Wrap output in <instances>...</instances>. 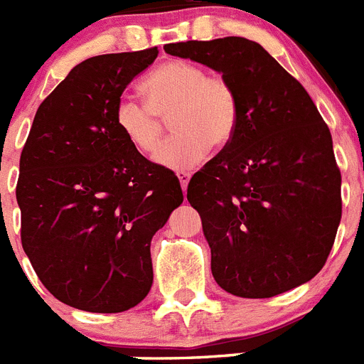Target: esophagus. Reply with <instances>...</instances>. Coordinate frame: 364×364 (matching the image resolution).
I'll use <instances>...</instances> for the list:
<instances>
[{
    "mask_svg": "<svg viewBox=\"0 0 364 364\" xmlns=\"http://www.w3.org/2000/svg\"><path fill=\"white\" fill-rule=\"evenodd\" d=\"M176 178H178L180 186H182V189L186 191V188H188V184H189V173L178 171V173H176Z\"/></svg>",
    "mask_w": 364,
    "mask_h": 364,
    "instance_id": "obj_1",
    "label": "esophagus"
}]
</instances>
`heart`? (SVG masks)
Returning <instances> with one entry per match:
<instances>
[{
    "instance_id": "obj_1",
    "label": "heart",
    "mask_w": 364,
    "mask_h": 364,
    "mask_svg": "<svg viewBox=\"0 0 364 364\" xmlns=\"http://www.w3.org/2000/svg\"><path fill=\"white\" fill-rule=\"evenodd\" d=\"M146 102L118 100L114 124L140 153H151L162 138L160 117L171 114L175 136L154 153L159 166L188 171L205 159L210 147L222 149L239 127V98L220 74H208L198 63L171 60L151 70L140 83Z\"/></svg>"
}]
</instances>
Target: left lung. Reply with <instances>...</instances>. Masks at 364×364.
<instances>
[{"instance_id":"left-lung-1","label":"left lung","mask_w":364,"mask_h":364,"mask_svg":"<svg viewBox=\"0 0 364 364\" xmlns=\"http://www.w3.org/2000/svg\"><path fill=\"white\" fill-rule=\"evenodd\" d=\"M164 50L220 73L239 98L233 140L188 186L217 284L237 297L266 299L314 279L339 228L341 173L310 95L246 38Z\"/></svg>"}]
</instances>
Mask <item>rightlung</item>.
Instances as JSON below:
<instances>
[{"mask_svg":"<svg viewBox=\"0 0 364 364\" xmlns=\"http://www.w3.org/2000/svg\"><path fill=\"white\" fill-rule=\"evenodd\" d=\"M159 49L102 54L70 69L41 102L19 159L21 244L58 301L92 314L142 302L151 239L182 200L175 173L118 131L114 107Z\"/></svg>","mask_w":364,"mask_h":364,"instance_id":"1","label":"right lung"}]
</instances>
